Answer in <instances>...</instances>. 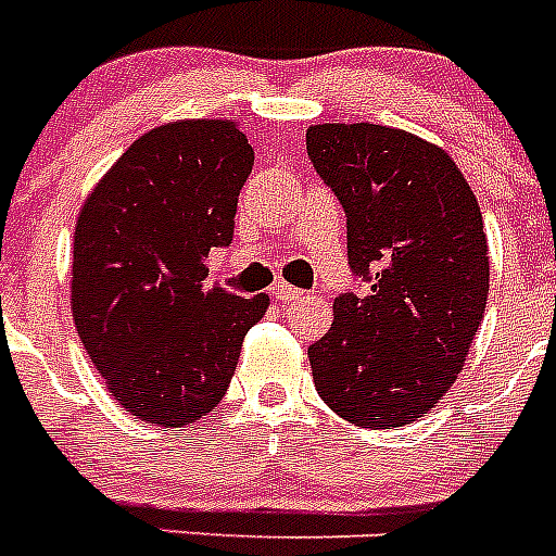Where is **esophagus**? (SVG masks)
Segmentation results:
<instances>
[{
    "instance_id": "obj_1",
    "label": "esophagus",
    "mask_w": 556,
    "mask_h": 556,
    "mask_svg": "<svg viewBox=\"0 0 556 556\" xmlns=\"http://www.w3.org/2000/svg\"><path fill=\"white\" fill-rule=\"evenodd\" d=\"M303 289H294V287H289L287 281H275L273 283V298L278 303H294V301H301L303 298Z\"/></svg>"
}]
</instances>
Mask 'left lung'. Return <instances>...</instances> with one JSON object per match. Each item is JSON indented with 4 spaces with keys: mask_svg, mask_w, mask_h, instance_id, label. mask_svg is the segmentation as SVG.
Instances as JSON below:
<instances>
[{
    "mask_svg": "<svg viewBox=\"0 0 556 556\" xmlns=\"http://www.w3.org/2000/svg\"><path fill=\"white\" fill-rule=\"evenodd\" d=\"M306 150L348 217L365 292L333 301L308 345L320 397L362 429L424 417L456 381L490 289L488 239L468 180L440 147L381 125H314Z\"/></svg>",
    "mask_w": 556,
    "mask_h": 556,
    "instance_id": "left-lung-1",
    "label": "left lung"
}]
</instances>
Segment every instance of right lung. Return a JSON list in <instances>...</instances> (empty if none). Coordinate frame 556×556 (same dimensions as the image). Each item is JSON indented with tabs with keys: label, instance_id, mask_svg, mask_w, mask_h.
<instances>
[{
	"label": "right lung",
	"instance_id": "right-lung-1",
	"mask_svg": "<svg viewBox=\"0 0 556 556\" xmlns=\"http://www.w3.org/2000/svg\"><path fill=\"white\" fill-rule=\"evenodd\" d=\"M253 147L233 122L161 125L132 141L75 228L72 312L111 392L164 429L223 401L267 294L205 289V258L233 242Z\"/></svg>",
	"mask_w": 556,
	"mask_h": 556
}]
</instances>
